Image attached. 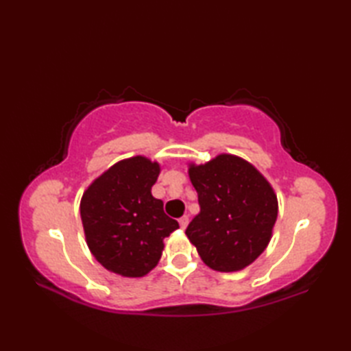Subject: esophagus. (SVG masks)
<instances>
[{
	"instance_id": "obj_1",
	"label": "esophagus",
	"mask_w": 351,
	"mask_h": 351,
	"mask_svg": "<svg viewBox=\"0 0 351 351\" xmlns=\"http://www.w3.org/2000/svg\"><path fill=\"white\" fill-rule=\"evenodd\" d=\"M180 225H181L182 229L187 228V225H189V217H187V215H182V217L180 219Z\"/></svg>"
}]
</instances>
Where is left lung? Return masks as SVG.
I'll return each instance as SVG.
<instances>
[{
  "mask_svg": "<svg viewBox=\"0 0 351 351\" xmlns=\"http://www.w3.org/2000/svg\"><path fill=\"white\" fill-rule=\"evenodd\" d=\"M189 173L200 206L185 229L189 240L213 270L247 267L265 250L278 219L270 184L252 164L226 154Z\"/></svg>",
  "mask_w": 351,
  "mask_h": 351,
  "instance_id": "1",
  "label": "left lung"
}]
</instances>
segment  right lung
I'll list each match as a JSON object with an SVG mask.
<instances>
[{
	"mask_svg": "<svg viewBox=\"0 0 351 351\" xmlns=\"http://www.w3.org/2000/svg\"><path fill=\"white\" fill-rule=\"evenodd\" d=\"M158 175V164L132 156L110 167L83 195L87 245L107 270L141 278L158 264L164 238L180 228L152 196Z\"/></svg>",
	"mask_w": 351,
	"mask_h": 351,
	"instance_id": "right-lung-1",
	"label": "right lung"
}]
</instances>
